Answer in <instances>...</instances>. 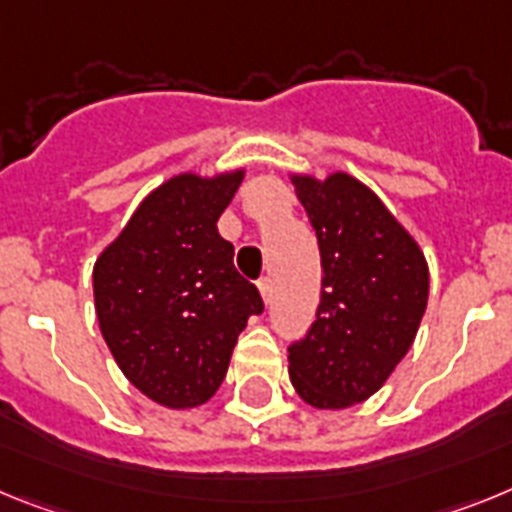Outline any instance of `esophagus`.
<instances>
[{
    "label": "esophagus",
    "mask_w": 512,
    "mask_h": 512,
    "mask_svg": "<svg viewBox=\"0 0 512 512\" xmlns=\"http://www.w3.org/2000/svg\"><path fill=\"white\" fill-rule=\"evenodd\" d=\"M257 288H260V296L265 304H270V299H273V283H270V278H262V281H257Z\"/></svg>",
    "instance_id": "obj_1"
}]
</instances>
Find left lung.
<instances>
[{
    "instance_id": "left-lung-1",
    "label": "left lung",
    "mask_w": 512,
    "mask_h": 512,
    "mask_svg": "<svg viewBox=\"0 0 512 512\" xmlns=\"http://www.w3.org/2000/svg\"><path fill=\"white\" fill-rule=\"evenodd\" d=\"M317 231L322 299L304 340L288 348L299 397L345 410L384 386L415 342L428 306V262L381 198L348 172L291 175Z\"/></svg>"
}]
</instances>
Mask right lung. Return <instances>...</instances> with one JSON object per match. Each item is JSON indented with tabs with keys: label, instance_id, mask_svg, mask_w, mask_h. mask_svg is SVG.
<instances>
[{
	"label": "right lung",
	"instance_id": "obj_1",
	"mask_svg": "<svg viewBox=\"0 0 512 512\" xmlns=\"http://www.w3.org/2000/svg\"><path fill=\"white\" fill-rule=\"evenodd\" d=\"M244 170L182 172L151 190L92 270L100 332L141 394L170 410L208 402L262 299L216 221Z\"/></svg>",
	"mask_w": 512,
	"mask_h": 512
}]
</instances>
